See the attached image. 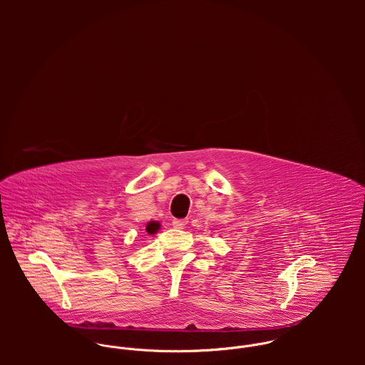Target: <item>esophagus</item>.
Instances as JSON below:
<instances>
[{
	"label": "esophagus",
	"mask_w": 365,
	"mask_h": 365,
	"mask_svg": "<svg viewBox=\"0 0 365 365\" xmlns=\"http://www.w3.org/2000/svg\"><path fill=\"white\" fill-rule=\"evenodd\" d=\"M187 223H188L187 219H173V227L175 229H184Z\"/></svg>",
	"instance_id": "34e87169"
}]
</instances>
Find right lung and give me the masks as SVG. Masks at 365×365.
I'll list each match as a JSON object with an SVG mask.
<instances>
[{
	"mask_svg": "<svg viewBox=\"0 0 365 365\" xmlns=\"http://www.w3.org/2000/svg\"><path fill=\"white\" fill-rule=\"evenodd\" d=\"M158 227H160V225H158L157 222H149V223H148V226H146V230H148V233L153 235V233H156Z\"/></svg>",
	"mask_w": 365,
	"mask_h": 365,
	"instance_id": "right-lung-1",
	"label": "right lung"
}]
</instances>
